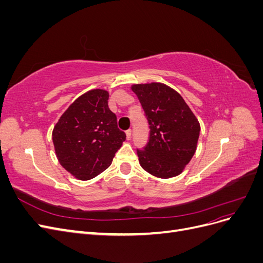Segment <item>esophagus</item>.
<instances>
[{
	"label": "esophagus",
	"instance_id": "1",
	"mask_svg": "<svg viewBox=\"0 0 263 263\" xmlns=\"http://www.w3.org/2000/svg\"><path fill=\"white\" fill-rule=\"evenodd\" d=\"M126 137H127V139H128V140L132 138V129L126 130Z\"/></svg>",
	"mask_w": 263,
	"mask_h": 263
}]
</instances>
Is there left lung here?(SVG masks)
Listing matches in <instances>:
<instances>
[{
  "mask_svg": "<svg viewBox=\"0 0 263 263\" xmlns=\"http://www.w3.org/2000/svg\"><path fill=\"white\" fill-rule=\"evenodd\" d=\"M132 90L149 125L148 142L137 149L140 165L158 178L178 176L195 154L198 121L181 95L165 84H135Z\"/></svg>",
  "mask_w": 263,
  "mask_h": 263,
  "instance_id": "1",
  "label": "left lung"
}]
</instances>
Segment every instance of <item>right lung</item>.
<instances>
[{
    "label": "right lung",
    "instance_id": "1",
    "mask_svg": "<svg viewBox=\"0 0 263 263\" xmlns=\"http://www.w3.org/2000/svg\"><path fill=\"white\" fill-rule=\"evenodd\" d=\"M107 101L104 90L84 93L53 128L52 141L60 164L80 180H90L104 171L126 139Z\"/></svg>",
    "mask_w": 263,
    "mask_h": 263
}]
</instances>
